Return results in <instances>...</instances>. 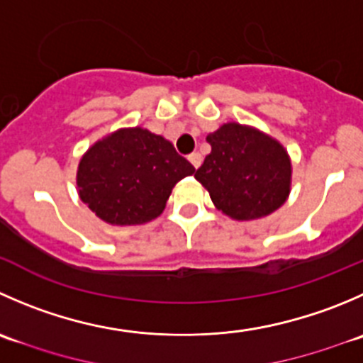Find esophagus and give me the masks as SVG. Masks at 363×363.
I'll return each instance as SVG.
<instances>
[{
	"label": "esophagus",
	"mask_w": 363,
	"mask_h": 363,
	"mask_svg": "<svg viewBox=\"0 0 363 363\" xmlns=\"http://www.w3.org/2000/svg\"><path fill=\"white\" fill-rule=\"evenodd\" d=\"M188 160H189V163H191L193 167H195V168H199L200 164H202V156H200L199 152H193V154H189V157H188Z\"/></svg>",
	"instance_id": "obj_1"
}]
</instances>
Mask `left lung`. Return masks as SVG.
Returning a JSON list of instances; mask_svg holds the SVG:
<instances>
[{"instance_id":"1","label":"left lung","mask_w":363,"mask_h":363,"mask_svg":"<svg viewBox=\"0 0 363 363\" xmlns=\"http://www.w3.org/2000/svg\"><path fill=\"white\" fill-rule=\"evenodd\" d=\"M206 140L211 154L195 177L218 209L235 220H257L286 202L291 161L279 142L239 124L221 125Z\"/></svg>"}]
</instances>
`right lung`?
<instances>
[{
  "label": "right lung",
  "mask_w": 363,
  "mask_h": 363,
  "mask_svg": "<svg viewBox=\"0 0 363 363\" xmlns=\"http://www.w3.org/2000/svg\"><path fill=\"white\" fill-rule=\"evenodd\" d=\"M193 172L163 136L121 129L88 149L77 168V188L101 220L140 225L160 216L172 188Z\"/></svg>",
  "instance_id": "add662e5"
}]
</instances>
